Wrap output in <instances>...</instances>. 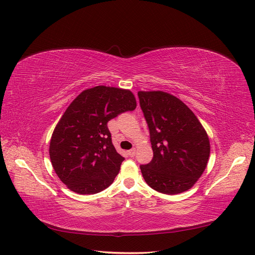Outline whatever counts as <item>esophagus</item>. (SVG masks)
<instances>
[{
	"mask_svg": "<svg viewBox=\"0 0 255 255\" xmlns=\"http://www.w3.org/2000/svg\"><path fill=\"white\" fill-rule=\"evenodd\" d=\"M135 153H136V150H135L134 148H132V149H130V150H129V151H128V154H129V156H131V157H132V156H134V155H135Z\"/></svg>",
	"mask_w": 255,
	"mask_h": 255,
	"instance_id": "34e87169",
	"label": "esophagus"
}]
</instances>
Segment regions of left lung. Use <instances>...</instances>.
I'll list each match as a JSON object with an SVG mask.
<instances>
[{"mask_svg": "<svg viewBox=\"0 0 255 255\" xmlns=\"http://www.w3.org/2000/svg\"><path fill=\"white\" fill-rule=\"evenodd\" d=\"M150 132L152 161L140 165L146 183L165 194L184 192L203 174L210 154L208 135L194 113L171 94L137 92Z\"/></svg>", "mask_w": 255, "mask_h": 255, "instance_id": "1", "label": "left lung"}]
</instances>
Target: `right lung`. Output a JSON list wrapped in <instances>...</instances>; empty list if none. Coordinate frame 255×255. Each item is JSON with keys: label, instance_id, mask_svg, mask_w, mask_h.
Listing matches in <instances>:
<instances>
[{"label": "right lung", "instance_id": "obj_1", "mask_svg": "<svg viewBox=\"0 0 255 255\" xmlns=\"http://www.w3.org/2000/svg\"><path fill=\"white\" fill-rule=\"evenodd\" d=\"M135 107L131 91L97 86L84 90L66 109L49 154L55 173L70 190L94 194L113 183L125 158L113 146L107 123Z\"/></svg>", "mask_w": 255, "mask_h": 255}]
</instances>
